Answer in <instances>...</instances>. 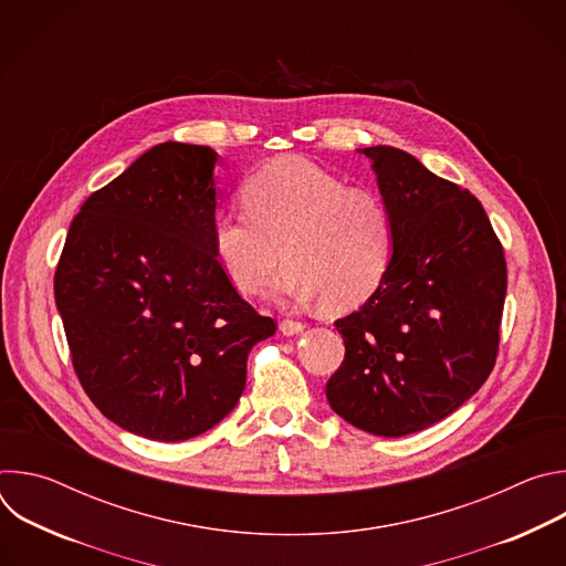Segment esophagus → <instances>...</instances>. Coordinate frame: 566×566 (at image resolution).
Instances as JSON below:
<instances>
[{
  "instance_id": "34e87169",
  "label": "esophagus",
  "mask_w": 566,
  "mask_h": 566,
  "mask_svg": "<svg viewBox=\"0 0 566 566\" xmlns=\"http://www.w3.org/2000/svg\"><path fill=\"white\" fill-rule=\"evenodd\" d=\"M306 329V325L304 322H300V319H282L280 322V332L284 334V336H297V334H302Z\"/></svg>"
}]
</instances>
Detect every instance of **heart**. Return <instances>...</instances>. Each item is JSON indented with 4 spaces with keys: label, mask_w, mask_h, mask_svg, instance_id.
<instances>
[{
    "label": "heart",
    "mask_w": 566,
    "mask_h": 566,
    "mask_svg": "<svg viewBox=\"0 0 566 566\" xmlns=\"http://www.w3.org/2000/svg\"><path fill=\"white\" fill-rule=\"evenodd\" d=\"M249 210L226 208L212 219L214 258L241 293L275 284L282 302L306 304L322 297L329 311L367 302L382 284L394 258V217L387 201L369 188L311 160L284 156L244 186Z\"/></svg>",
    "instance_id": "1"
}]
</instances>
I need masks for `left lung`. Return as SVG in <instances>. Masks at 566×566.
I'll return each instance as SVG.
<instances>
[{"label":"left lung","mask_w":566,"mask_h":566,"mask_svg":"<svg viewBox=\"0 0 566 566\" xmlns=\"http://www.w3.org/2000/svg\"><path fill=\"white\" fill-rule=\"evenodd\" d=\"M360 151L394 217V258L378 291L336 319L345 360L327 398L369 434L406 437L452 415L491 376L506 260L474 195L402 149Z\"/></svg>","instance_id":"left-lung-1"}]
</instances>
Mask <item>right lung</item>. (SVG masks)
Instances as JSON below:
<instances>
[{
    "label": "right lung",
    "instance_id": "add662e5",
    "mask_svg": "<svg viewBox=\"0 0 566 566\" xmlns=\"http://www.w3.org/2000/svg\"><path fill=\"white\" fill-rule=\"evenodd\" d=\"M217 151L160 143L69 226L55 304L80 385L116 426L186 441L217 426L275 334L212 251Z\"/></svg>",
    "mask_w": 566,
    "mask_h": 566
}]
</instances>
